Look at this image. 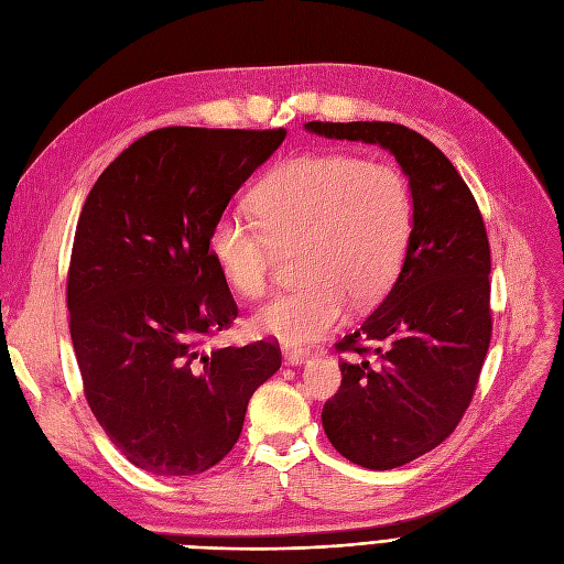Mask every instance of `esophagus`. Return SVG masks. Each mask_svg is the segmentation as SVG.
I'll return each mask as SVG.
<instances>
[{
	"label": "esophagus",
	"instance_id": "34e87169",
	"mask_svg": "<svg viewBox=\"0 0 564 564\" xmlns=\"http://www.w3.org/2000/svg\"><path fill=\"white\" fill-rule=\"evenodd\" d=\"M308 350H303V348H294V346H284L282 348V357H284V362L286 365H303L305 360H308Z\"/></svg>",
	"mask_w": 564,
	"mask_h": 564
}]
</instances>
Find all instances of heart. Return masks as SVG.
I'll list each match as a JSON object with an SVG mask.
<instances>
[{
    "label": "heart",
    "instance_id": "1",
    "mask_svg": "<svg viewBox=\"0 0 564 564\" xmlns=\"http://www.w3.org/2000/svg\"><path fill=\"white\" fill-rule=\"evenodd\" d=\"M261 228L224 214L209 249L228 284L245 299L261 296L278 251L299 247L292 292L253 313V329L308 344L357 308L377 303L395 282L414 228V199L395 164L348 152H311L282 162L251 195Z\"/></svg>",
    "mask_w": 564,
    "mask_h": 564
}]
</instances>
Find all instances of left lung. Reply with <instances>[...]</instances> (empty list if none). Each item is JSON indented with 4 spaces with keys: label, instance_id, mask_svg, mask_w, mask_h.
I'll use <instances>...</instances> for the list:
<instances>
[{
    "label": "left lung",
    "instance_id": "1",
    "mask_svg": "<svg viewBox=\"0 0 564 564\" xmlns=\"http://www.w3.org/2000/svg\"><path fill=\"white\" fill-rule=\"evenodd\" d=\"M305 129L386 148L412 187L414 228L400 275L362 327L336 344L352 357L338 365L344 379L322 409L340 456L390 470L445 442L473 400L491 338L485 220L454 164L421 133L392 122Z\"/></svg>",
    "mask_w": 564,
    "mask_h": 564
}]
</instances>
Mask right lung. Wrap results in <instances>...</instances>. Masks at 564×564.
Masks as SVG:
<instances>
[{
	"mask_svg": "<svg viewBox=\"0 0 564 564\" xmlns=\"http://www.w3.org/2000/svg\"><path fill=\"white\" fill-rule=\"evenodd\" d=\"M286 131L166 127L119 155L77 220L67 311L84 395L112 445L160 477L216 466L280 346L204 350L237 305L209 251L230 197Z\"/></svg>",
	"mask_w": 564,
	"mask_h": 564,
	"instance_id": "obj_1",
	"label": "right lung"
}]
</instances>
